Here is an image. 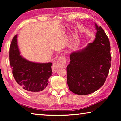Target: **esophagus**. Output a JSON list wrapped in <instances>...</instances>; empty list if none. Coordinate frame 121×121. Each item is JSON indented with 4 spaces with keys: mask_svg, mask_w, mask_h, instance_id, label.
Segmentation results:
<instances>
[{
    "mask_svg": "<svg viewBox=\"0 0 121 121\" xmlns=\"http://www.w3.org/2000/svg\"><path fill=\"white\" fill-rule=\"evenodd\" d=\"M66 58L63 56H61L58 59V60L52 65V71L55 73L58 71V68L60 67H65L66 65Z\"/></svg>",
    "mask_w": 121,
    "mask_h": 121,
    "instance_id": "1",
    "label": "esophagus"
}]
</instances>
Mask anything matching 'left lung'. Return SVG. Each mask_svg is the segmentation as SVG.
Returning a JSON list of instances; mask_svg holds the SVG:
<instances>
[{
    "label": "left lung",
    "mask_w": 121,
    "mask_h": 121,
    "mask_svg": "<svg viewBox=\"0 0 121 121\" xmlns=\"http://www.w3.org/2000/svg\"><path fill=\"white\" fill-rule=\"evenodd\" d=\"M95 26V40L82 50L71 53L67 67L69 89L78 95H89L99 89L111 65L109 39L101 26Z\"/></svg>",
    "instance_id": "8db88e82"
}]
</instances>
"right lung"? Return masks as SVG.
Masks as SVG:
<instances>
[{
  "label": "right lung",
  "mask_w": 121,
  "mask_h": 121,
  "mask_svg": "<svg viewBox=\"0 0 121 121\" xmlns=\"http://www.w3.org/2000/svg\"><path fill=\"white\" fill-rule=\"evenodd\" d=\"M9 61L12 73L19 86L28 92H39L45 89L52 75V63L29 61L20 55L17 35L12 40L9 49Z\"/></svg>",
  "instance_id": "right-lung-1"
}]
</instances>
